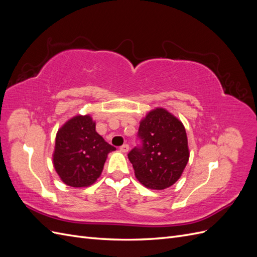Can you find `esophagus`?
I'll return each instance as SVG.
<instances>
[{
	"label": "esophagus",
	"instance_id": "34e87169",
	"mask_svg": "<svg viewBox=\"0 0 257 257\" xmlns=\"http://www.w3.org/2000/svg\"><path fill=\"white\" fill-rule=\"evenodd\" d=\"M128 150H130V146H128V145H126V144L120 147V151H121V152H123V153H126V152H128Z\"/></svg>",
	"mask_w": 257,
	"mask_h": 257
}]
</instances>
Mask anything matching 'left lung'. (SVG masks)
Returning <instances> with one entry per match:
<instances>
[{"mask_svg":"<svg viewBox=\"0 0 257 257\" xmlns=\"http://www.w3.org/2000/svg\"><path fill=\"white\" fill-rule=\"evenodd\" d=\"M142 146L127 154L135 176L146 188L163 190L181 177L190 151L182 122L164 108H155L141 121Z\"/></svg>","mask_w":257,"mask_h":257,"instance_id":"left-lung-1","label":"left lung"}]
</instances>
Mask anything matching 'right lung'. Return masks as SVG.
Masks as SVG:
<instances>
[{"instance_id": "add662e5", "label": "right lung", "mask_w": 257, "mask_h": 257, "mask_svg": "<svg viewBox=\"0 0 257 257\" xmlns=\"http://www.w3.org/2000/svg\"><path fill=\"white\" fill-rule=\"evenodd\" d=\"M114 150V147L97 134L91 116L79 114L58 131L52 155L53 166L65 184L84 188L97 180L108 153Z\"/></svg>"}]
</instances>
